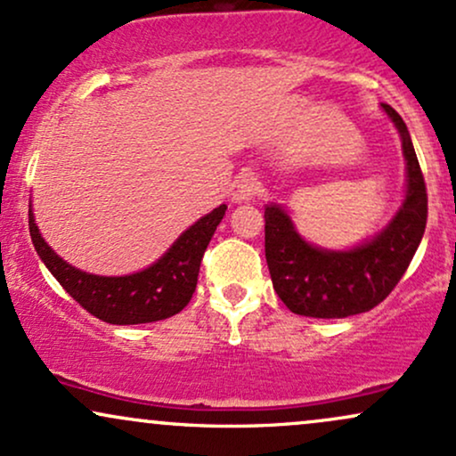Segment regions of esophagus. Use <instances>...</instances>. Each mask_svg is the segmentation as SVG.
<instances>
[{"mask_svg":"<svg viewBox=\"0 0 456 456\" xmlns=\"http://www.w3.org/2000/svg\"><path fill=\"white\" fill-rule=\"evenodd\" d=\"M261 188V182L259 177L255 174H250V171H246V174L238 175V180H235V191H233V199L238 203L242 201H248V199L257 197Z\"/></svg>","mask_w":456,"mask_h":456,"instance_id":"34e87169","label":"esophagus"}]
</instances>
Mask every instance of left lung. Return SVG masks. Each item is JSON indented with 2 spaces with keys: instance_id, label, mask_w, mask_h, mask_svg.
<instances>
[{
  "instance_id": "obj_1",
  "label": "left lung",
  "mask_w": 456,
  "mask_h": 456,
  "mask_svg": "<svg viewBox=\"0 0 456 456\" xmlns=\"http://www.w3.org/2000/svg\"><path fill=\"white\" fill-rule=\"evenodd\" d=\"M401 133L407 160V192L384 232L352 250H323L308 244L279 206L265 208V261L272 285L296 315L343 319L384 302L405 270L427 227V186L410 130L390 104H381Z\"/></svg>"
}]
</instances>
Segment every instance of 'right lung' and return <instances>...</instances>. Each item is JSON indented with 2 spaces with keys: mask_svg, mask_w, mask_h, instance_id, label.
<instances>
[{
  "mask_svg": "<svg viewBox=\"0 0 456 456\" xmlns=\"http://www.w3.org/2000/svg\"><path fill=\"white\" fill-rule=\"evenodd\" d=\"M224 210L227 206L214 208L188 227L156 264L128 276H96L72 268L45 242L31 210L29 235L51 274L87 313L115 326H133L175 315L191 302L203 253Z\"/></svg>",
  "mask_w": 456,
  "mask_h": 456,
  "instance_id": "right-lung-1",
  "label": "right lung"
}]
</instances>
